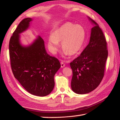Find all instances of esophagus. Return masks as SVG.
I'll use <instances>...</instances> for the list:
<instances>
[{
    "mask_svg": "<svg viewBox=\"0 0 120 120\" xmlns=\"http://www.w3.org/2000/svg\"><path fill=\"white\" fill-rule=\"evenodd\" d=\"M60 65H61V67H62V68H63V67L65 66V63H64V62L62 61L61 62H60Z\"/></svg>",
    "mask_w": 120,
    "mask_h": 120,
    "instance_id": "esophagus-1",
    "label": "esophagus"
}]
</instances>
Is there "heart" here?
<instances>
[{"instance_id":"heart-1","label":"heart","mask_w":120,"mask_h":120,"mask_svg":"<svg viewBox=\"0 0 120 120\" xmlns=\"http://www.w3.org/2000/svg\"><path fill=\"white\" fill-rule=\"evenodd\" d=\"M87 38L86 29L82 26L70 22L63 24L49 38L48 47L51 52L56 53L61 42L65 55H74L82 48Z\"/></svg>"}]
</instances>
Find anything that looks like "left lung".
Here are the masks:
<instances>
[{
  "label": "left lung",
  "mask_w": 120,
  "mask_h": 120,
  "mask_svg": "<svg viewBox=\"0 0 120 120\" xmlns=\"http://www.w3.org/2000/svg\"><path fill=\"white\" fill-rule=\"evenodd\" d=\"M91 29L89 44L79 56L70 62L73 71L71 89L78 94H86L99 86L104 75L108 51L105 37L98 24Z\"/></svg>",
  "instance_id": "obj_1"
}]
</instances>
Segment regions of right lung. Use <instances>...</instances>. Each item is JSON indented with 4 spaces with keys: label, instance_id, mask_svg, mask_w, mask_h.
Listing matches in <instances>:
<instances>
[{
    "label": "right lung",
    "instance_id": "add662e5",
    "mask_svg": "<svg viewBox=\"0 0 120 120\" xmlns=\"http://www.w3.org/2000/svg\"><path fill=\"white\" fill-rule=\"evenodd\" d=\"M26 18L19 23L9 42V55L12 71L26 91L34 96L50 94L55 86L54 75L60 68L57 58L45 50L44 41L39 37L32 45L23 47L19 42V34L26 30L32 21Z\"/></svg>",
    "mask_w": 120,
    "mask_h": 120
}]
</instances>
